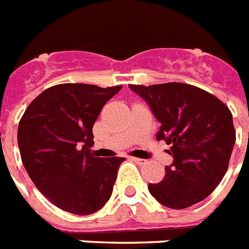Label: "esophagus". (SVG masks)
I'll use <instances>...</instances> for the list:
<instances>
[{"label":"esophagus","instance_id":"obj_1","mask_svg":"<svg viewBox=\"0 0 249 249\" xmlns=\"http://www.w3.org/2000/svg\"><path fill=\"white\" fill-rule=\"evenodd\" d=\"M131 160H133L135 163L139 164V165H143V164H146L147 161L143 159H140V158H131Z\"/></svg>","mask_w":249,"mask_h":249}]
</instances>
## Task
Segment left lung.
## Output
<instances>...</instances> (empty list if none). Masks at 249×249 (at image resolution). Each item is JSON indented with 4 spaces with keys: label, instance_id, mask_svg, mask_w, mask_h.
I'll return each mask as SVG.
<instances>
[{
    "label": "left lung",
    "instance_id": "obj_1",
    "mask_svg": "<svg viewBox=\"0 0 249 249\" xmlns=\"http://www.w3.org/2000/svg\"><path fill=\"white\" fill-rule=\"evenodd\" d=\"M159 121L157 140L170 145L173 163L151 196L170 209H186L205 200L221 182L235 143L233 116L221 100L194 85L166 83L129 85Z\"/></svg>",
    "mask_w": 249,
    "mask_h": 249
}]
</instances>
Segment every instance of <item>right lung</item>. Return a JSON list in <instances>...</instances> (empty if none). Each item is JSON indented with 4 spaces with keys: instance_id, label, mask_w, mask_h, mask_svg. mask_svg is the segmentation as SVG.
<instances>
[{
    "instance_id": "add662e5",
    "label": "right lung",
    "mask_w": 249,
    "mask_h": 249,
    "mask_svg": "<svg viewBox=\"0 0 249 249\" xmlns=\"http://www.w3.org/2000/svg\"><path fill=\"white\" fill-rule=\"evenodd\" d=\"M122 86L59 84L39 94L18 128L22 164L36 187L54 206L90 215L112 196L124 158L94 157L92 126Z\"/></svg>"
}]
</instances>
